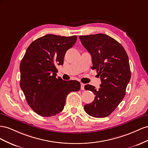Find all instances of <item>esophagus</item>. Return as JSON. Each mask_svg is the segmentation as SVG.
<instances>
[{
	"mask_svg": "<svg viewBox=\"0 0 148 148\" xmlns=\"http://www.w3.org/2000/svg\"><path fill=\"white\" fill-rule=\"evenodd\" d=\"M84 86H85V84L83 83H81V90H84Z\"/></svg>",
	"mask_w": 148,
	"mask_h": 148,
	"instance_id": "esophagus-1",
	"label": "esophagus"
}]
</instances>
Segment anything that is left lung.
Wrapping results in <instances>:
<instances>
[{
  "instance_id": "obj_1",
  "label": "left lung",
  "mask_w": 148,
  "mask_h": 148,
  "mask_svg": "<svg viewBox=\"0 0 148 148\" xmlns=\"http://www.w3.org/2000/svg\"><path fill=\"white\" fill-rule=\"evenodd\" d=\"M79 38L91 54L92 67L96 69L102 82L99 89L89 84L84 87L95 95L92 103L84 105V110L94 117H106L115 110L125 95L131 79L128 55L120 43L103 33L79 36Z\"/></svg>"
}]
</instances>
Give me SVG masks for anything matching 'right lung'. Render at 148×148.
<instances>
[{
  "mask_svg": "<svg viewBox=\"0 0 148 148\" xmlns=\"http://www.w3.org/2000/svg\"><path fill=\"white\" fill-rule=\"evenodd\" d=\"M76 40L77 36L46 35L29 45L20 62V87L29 106L40 116L60 113L67 95L81 88L77 81L56 77V66L63 64L66 51Z\"/></svg>",
  "mask_w": 148,
  "mask_h": 148,
  "instance_id": "1",
  "label": "right lung"
}]
</instances>
